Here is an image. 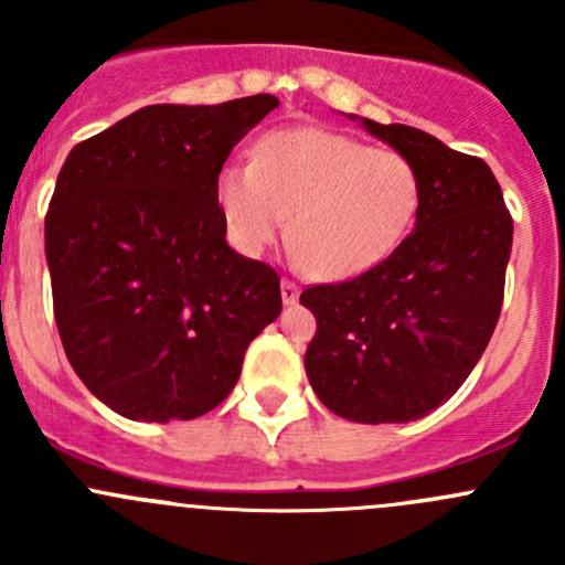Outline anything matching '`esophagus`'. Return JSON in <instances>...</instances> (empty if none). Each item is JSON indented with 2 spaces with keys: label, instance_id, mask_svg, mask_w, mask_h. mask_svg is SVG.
Masks as SVG:
<instances>
[{
  "label": "esophagus",
  "instance_id": "obj_1",
  "mask_svg": "<svg viewBox=\"0 0 565 565\" xmlns=\"http://www.w3.org/2000/svg\"><path fill=\"white\" fill-rule=\"evenodd\" d=\"M298 295H300L298 284L289 281V278H284V281H281V298H284V303H287V306L298 303Z\"/></svg>",
  "mask_w": 565,
  "mask_h": 565
}]
</instances>
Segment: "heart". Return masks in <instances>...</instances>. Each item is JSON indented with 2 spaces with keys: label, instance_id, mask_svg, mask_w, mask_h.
I'll list each match as a JSON object with an SVG mask.
<instances>
[{
  "label": "heart",
  "instance_id": "obj_1",
  "mask_svg": "<svg viewBox=\"0 0 565 565\" xmlns=\"http://www.w3.org/2000/svg\"><path fill=\"white\" fill-rule=\"evenodd\" d=\"M221 218L243 254H262L292 215L298 262L341 281L374 270L415 230L424 182L404 152L324 128L273 130L250 163L215 185Z\"/></svg>",
  "mask_w": 565,
  "mask_h": 565
}]
</instances>
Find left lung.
<instances>
[{
  "label": "left lung",
  "instance_id": "1",
  "mask_svg": "<svg viewBox=\"0 0 565 565\" xmlns=\"http://www.w3.org/2000/svg\"><path fill=\"white\" fill-rule=\"evenodd\" d=\"M347 117L415 163L424 202L383 265L300 295L317 317L306 374L341 418L407 424L448 402L481 361L503 306L514 221L481 158L409 125Z\"/></svg>",
  "mask_w": 565,
  "mask_h": 565
}]
</instances>
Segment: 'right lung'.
<instances>
[{
	"label": "right lung",
	"instance_id": "1",
	"mask_svg": "<svg viewBox=\"0 0 565 565\" xmlns=\"http://www.w3.org/2000/svg\"><path fill=\"white\" fill-rule=\"evenodd\" d=\"M276 106H145L62 163L45 215L56 330L73 372L122 418L210 413L281 315V278L230 248L215 196L232 147Z\"/></svg>",
	"mask_w": 565,
	"mask_h": 565
}]
</instances>
